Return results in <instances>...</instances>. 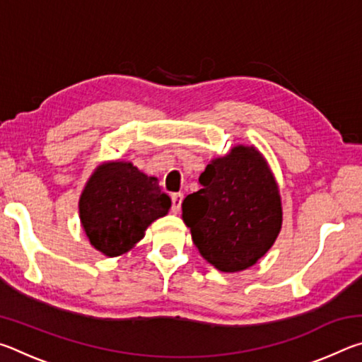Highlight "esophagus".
Here are the masks:
<instances>
[{"label":"esophagus","instance_id":"34e87169","mask_svg":"<svg viewBox=\"0 0 362 362\" xmlns=\"http://www.w3.org/2000/svg\"><path fill=\"white\" fill-rule=\"evenodd\" d=\"M173 214H179V211H180V206H182V201H183V194L182 193H174L173 194Z\"/></svg>","mask_w":362,"mask_h":362}]
</instances>
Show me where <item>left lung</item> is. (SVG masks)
Returning <instances> with one entry per match:
<instances>
[{
  "instance_id": "left-lung-1",
  "label": "left lung",
  "mask_w": 362,
  "mask_h": 362,
  "mask_svg": "<svg viewBox=\"0 0 362 362\" xmlns=\"http://www.w3.org/2000/svg\"><path fill=\"white\" fill-rule=\"evenodd\" d=\"M203 188L182 203V218L203 259L218 272L255 265L281 231L278 182L254 145H236L199 175Z\"/></svg>"
}]
</instances>
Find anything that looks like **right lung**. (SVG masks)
Returning <instances> with one entry per match:
<instances>
[{
    "label": "right lung",
    "mask_w": 362,
    "mask_h": 362,
    "mask_svg": "<svg viewBox=\"0 0 362 362\" xmlns=\"http://www.w3.org/2000/svg\"><path fill=\"white\" fill-rule=\"evenodd\" d=\"M78 209L90 246L105 257H119L136 247L155 220L168 216L170 198L161 192L156 177L116 159L94 169Z\"/></svg>",
    "instance_id": "right-lung-1"
}]
</instances>
